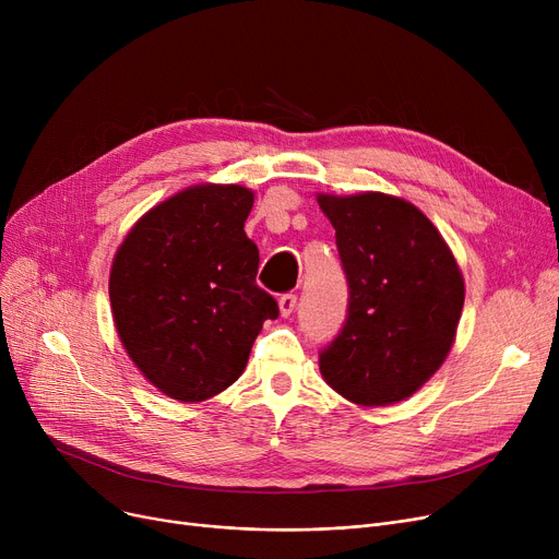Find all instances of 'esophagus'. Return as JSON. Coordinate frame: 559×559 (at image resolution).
Masks as SVG:
<instances>
[{
	"instance_id": "34e87169",
	"label": "esophagus",
	"mask_w": 559,
	"mask_h": 559,
	"mask_svg": "<svg viewBox=\"0 0 559 559\" xmlns=\"http://www.w3.org/2000/svg\"><path fill=\"white\" fill-rule=\"evenodd\" d=\"M278 308H281V314L283 317H289L292 312H295V308H297V295H283L281 299H278Z\"/></svg>"
}]
</instances>
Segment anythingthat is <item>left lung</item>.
Returning <instances> with one entry per match:
<instances>
[{
  "instance_id": "8db88e82",
  "label": "left lung",
  "mask_w": 559,
  "mask_h": 559,
  "mask_svg": "<svg viewBox=\"0 0 559 559\" xmlns=\"http://www.w3.org/2000/svg\"><path fill=\"white\" fill-rule=\"evenodd\" d=\"M335 228L348 314L319 354L326 383L365 407L413 396L442 367L464 306V278L432 222L405 199L317 194Z\"/></svg>"
}]
</instances>
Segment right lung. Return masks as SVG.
<instances>
[{"label": "right lung", "mask_w": 559, "mask_h": 559, "mask_svg": "<svg viewBox=\"0 0 559 559\" xmlns=\"http://www.w3.org/2000/svg\"><path fill=\"white\" fill-rule=\"evenodd\" d=\"M253 192L201 183L154 205L110 267L117 335L169 399L205 401L240 378L276 299L255 285L258 247L245 222Z\"/></svg>", "instance_id": "right-lung-1"}]
</instances>
